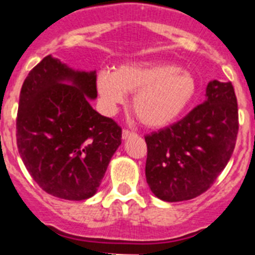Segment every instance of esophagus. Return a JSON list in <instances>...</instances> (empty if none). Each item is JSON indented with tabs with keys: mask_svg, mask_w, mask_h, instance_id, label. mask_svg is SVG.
<instances>
[{
	"mask_svg": "<svg viewBox=\"0 0 255 255\" xmlns=\"http://www.w3.org/2000/svg\"><path fill=\"white\" fill-rule=\"evenodd\" d=\"M132 135H134V132H131V131H129V130H123V139L124 140H126V139L128 138H130V136H132Z\"/></svg>",
	"mask_w": 255,
	"mask_h": 255,
	"instance_id": "34e87169",
	"label": "esophagus"
}]
</instances>
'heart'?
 Masks as SVG:
<instances>
[{
	"instance_id": "obj_1",
	"label": "heart",
	"mask_w": 255,
	"mask_h": 255,
	"mask_svg": "<svg viewBox=\"0 0 255 255\" xmlns=\"http://www.w3.org/2000/svg\"><path fill=\"white\" fill-rule=\"evenodd\" d=\"M97 92L110 114L135 93L132 110L148 128L170 125L190 107L198 94L193 74L173 64L128 62L115 70H101L96 79Z\"/></svg>"
}]
</instances>
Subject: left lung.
<instances>
[{"label": "left lung", "mask_w": 255, "mask_h": 255, "mask_svg": "<svg viewBox=\"0 0 255 255\" xmlns=\"http://www.w3.org/2000/svg\"><path fill=\"white\" fill-rule=\"evenodd\" d=\"M238 130L233 84L212 80L202 105L177 123L145 136V177L153 194L164 202L203 194L231 158Z\"/></svg>", "instance_id": "1"}]
</instances>
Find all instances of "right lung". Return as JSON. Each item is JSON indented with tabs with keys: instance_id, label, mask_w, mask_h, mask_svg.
I'll return each mask as SVG.
<instances>
[{
	"instance_id": "obj_1",
	"label": "right lung",
	"mask_w": 255,
	"mask_h": 255,
	"mask_svg": "<svg viewBox=\"0 0 255 255\" xmlns=\"http://www.w3.org/2000/svg\"><path fill=\"white\" fill-rule=\"evenodd\" d=\"M96 71H79L51 55L21 87L16 143L30 176L46 193L85 200L101 185L121 144V128L89 103Z\"/></svg>"
}]
</instances>
